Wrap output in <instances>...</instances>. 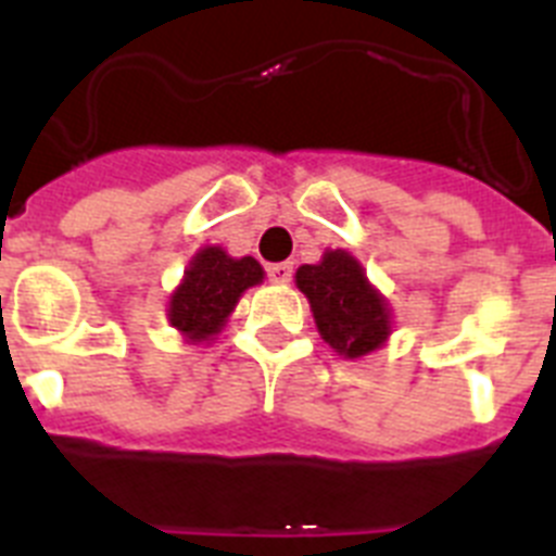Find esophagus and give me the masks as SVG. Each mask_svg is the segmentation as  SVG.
<instances>
[{"mask_svg":"<svg viewBox=\"0 0 556 556\" xmlns=\"http://www.w3.org/2000/svg\"><path fill=\"white\" fill-rule=\"evenodd\" d=\"M267 275H269V281H273V283H289V281H292V262L269 264Z\"/></svg>","mask_w":556,"mask_h":556,"instance_id":"obj_1","label":"esophagus"}]
</instances>
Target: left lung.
Segmentation results:
<instances>
[{"instance_id": "obj_1", "label": "left lung", "mask_w": 556, "mask_h": 556, "mask_svg": "<svg viewBox=\"0 0 556 556\" xmlns=\"http://www.w3.org/2000/svg\"><path fill=\"white\" fill-rule=\"evenodd\" d=\"M294 283L308 298L323 342L342 358L378 351L392 333V308L348 250H326L317 264H303Z\"/></svg>"}]
</instances>
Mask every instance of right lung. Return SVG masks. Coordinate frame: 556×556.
<instances>
[{"label":"right lung","instance_id":"obj_1","mask_svg":"<svg viewBox=\"0 0 556 556\" xmlns=\"http://www.w3.org/2000/svg\"><path fill=\"white\" fill-rule=\"evenodd\" d=\"M264 281V267L253 255L236 258L219 244H205L191 255L184 278L169 294L166 320L186 345H211L223 331L236 303L250 287Z\"/></svg>","mask_w":556,"mask_h":556}]
</instances>
